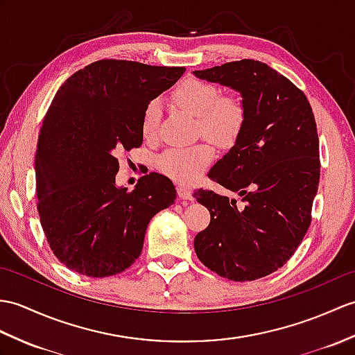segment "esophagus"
<instances>
[{
    "label": "esophagus",
    "mask_w": 355,
    "mask_h": 355,
    "mask_svg": "<svg viewBox=\"0 0 355 355\" xmlns=\"http://www.w3.org/2000/svg\"><path fill=\"white\" fill-rule=\"evenodd\" d=\"M177 192H178L180 200H187V201H192V200H193L192 192L189 191V189L184 187V186H180V187L177 189Z\"/></svg>",
    "instance_id": "obj_1"
}]
</instances>
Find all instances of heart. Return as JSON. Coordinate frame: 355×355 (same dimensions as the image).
Listing matches in <instances>:
<instances>
[{"label": "heart", "instance_id": "1", "mask_svg": "<svg viewBox=\"0 0 355 355\" xmlns=\"http://www.w3.org/2000/svg\"><path fill=\"white\" fill-rule=\"evenodd\" d=\"M172 101L180 109L198 116L200 131L219 145L233 144L241 135L245 122L242 103L233 96H219V90L201 80H184L172 92ZM160 107L151 101L142 116V133L153 139L157 133ZM215 159V148L201 142L186 148H171L160 154L155 166L180 184H192Z\"/></svg>", "mask_w": 355, "mask_h": 355}]
</instances>
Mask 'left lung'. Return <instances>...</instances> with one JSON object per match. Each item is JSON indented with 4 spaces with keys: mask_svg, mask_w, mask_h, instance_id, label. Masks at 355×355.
Returning a JSON list of instances; mask_svg holds the SVG:
<instances>
[{
    "mask_svg": "<svg viewBox=\"0 0 355 355\" xmlns=\"http://www.w3.org/2000/svg\"><path fill=\"white\" fill-rule=\"evenodd\" d=\"M200 80L242 96L241 135L209 177L242 196L195 192L210 224L195 237L204 266L233 282L266 277L295 254L311 222L320 175L315 114L291 80L259 60H239L204 71Z\"/></svg>",
    "mask_w": 355,
    "mask_h": 355,
    "instance_id": "left-lung-1",
    "label": "left lung"
}]
</instances>
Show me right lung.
<instances>
[{"label": "right lung", "mask_w": 355, "mask_h": 355, "mask_svg": "<svg viewBox=\"0 0 355 355\" xmlns=\"http://www.w3.org/2000/svg\"><path fill=\"white\" fill-rule=\"evenodd\" d=\"M186 68L98 60L53 98L40 128L35 172L40 224L55 257L87 277L130 268L155 213L174 204L172 181L151 172L133 192L116 186L119 155L142 145L145 107Z\"/></svg>", "instance_id": "add662e5"}]
</instances>
